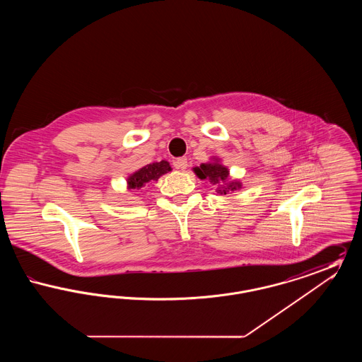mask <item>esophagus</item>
Here are the masks:
<instances>
[{"label": "esophagus", "instance_id": "34e87169", "mask_svg": "<svg viewBox=\"0 0 362 362\" xmlns=\"http://www.w3.org/2000/svg\"><path fill=\"white\" fill-rule=\"evenodd\" d=\"M173 165L177 170H186L187 168V158L186 157H179L173 161Z\"/></svg>", "mask_w": 362, "mask_h": 362}]
</instances>
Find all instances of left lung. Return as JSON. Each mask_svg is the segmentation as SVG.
Wrapping results in <instances>:
<instances>
[{
  "instance_id": "1",
  "label": "left lung",
  "mask_w": 362,
  "mask_h": 362,
  "mask_svg": "<svg viewBox=\"0 0 362 362\" xmlns=\"http://www.w3.org/2000/svg\"><path fill=\"white\" fill-rule=\"evenodd\" d=\"M194 173L202 180H209L211 185H217V192L221 195L232 194L233 191L241 189L240 182L229 180V171L218 160L211 163L201 164L194 168Z\"/></svg>"
}]
</instances>
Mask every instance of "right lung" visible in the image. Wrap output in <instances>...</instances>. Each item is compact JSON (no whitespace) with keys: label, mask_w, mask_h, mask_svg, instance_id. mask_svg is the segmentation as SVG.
Wrapping results in <instances>:
<instances>
[{"label":"right lung","mask_w":362,"mask_h":362,"mask_svg":"<svg viewBox=\"0 0 362 362\" xmlns=\"http://www.w3.org/2000/svg\"><path fill=\"white\" fill-rule=\"evenodd\" d=\"M171 170L173 168H171L170 163L165 160H161V161L153 163V164H148V165L142 167L141 170H138L137 173L129 176L127 187L129 189H139L145 185H148L149 182L157 180L161 175L170 173Z\"/></svg>","instance_id":"1"}]
</instances>
